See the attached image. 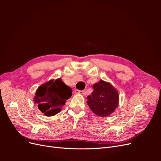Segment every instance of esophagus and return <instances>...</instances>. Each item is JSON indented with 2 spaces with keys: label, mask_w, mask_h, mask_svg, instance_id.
<instances>
[{
  "label": "esophagus",
  "mask_w": 161,
  "mask_h": 161,
  "mask_svg": "<svg viewBox=\"0 0 161 161\" xmlns=\"http://www.w3.org/2000/svg\"><path fill=\"white\" fill-rule=\"evenodd\" d=\"M75 93L76 94H80V95H85V91H79V90H75Z\"/></svg>",
  "instance_id": "esophagus-1"
}]
</instances>
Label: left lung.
<instances>
[{
  "mask_svg": "<svg viewBox=\"0 0 161 161\" xmlns=\"http://www.w3.org/2000/svg\"><path fill=\"white\" fill-rule=\"evenodd\" d=\"M93 91L87 97V105L95 114L107 117L115 111L119 104V95L109 82L100 80L92 85Z\"/></svg>",
  "mask_w": 161,
  "mask_h": 161,
  "instance_id": "8db88e82",
  "label": "left lung"
}]
</instances>
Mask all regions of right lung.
<instances>
[{
  "label": "right lung",
  "mask_w": 161,
  "mask_h": 161,
  "mask_svg": "<svg viewBox=\"0 0 161 161\" xmlns=\"http://www.w3.org/2000/svg\"><path fill=\"white\" fill-rule=\"evenodd\" d=\"M72 93V89L58 79L42 85L37 89L33 100L41 112L46 116H52L60 112Z\"/></svg>",
  "instance_id": "1"
}]
</instances>
